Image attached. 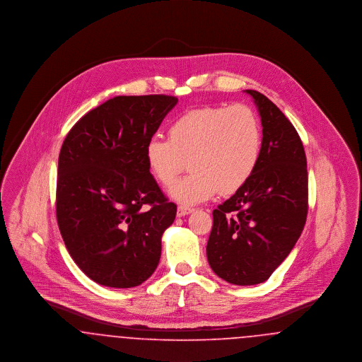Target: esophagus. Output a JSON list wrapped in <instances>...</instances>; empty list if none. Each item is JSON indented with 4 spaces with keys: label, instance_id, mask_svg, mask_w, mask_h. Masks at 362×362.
<instances>
[{
    "label": "esophagus",
    "instance_id": "esophagus-1",
    "mask_svg": "<svg viewBox=\"0 0 362 362\" xmlns=\"http://www.w3.org/2000/svg\"><path fill=\"white\" fill-rule=\"evenodd\" d=\"M192 211H194V209H192V207L179 206L177 207L176 214H177V217H185V216H187V214L192 213Z\"/></svg>",
    "mask_w": 362,
    "mask_h": 362
}]
</instances>
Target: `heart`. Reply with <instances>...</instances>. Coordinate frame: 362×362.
<instances>
[{
    "label": "heart",
    "instance_id": "obj_1",
    "mask_svg": "<svg viewBox=\"0 0 362 362\" xmlns=\"http://www.w3.org/2000/svg\"><path fill=\"white\" fill-rule=\"evenodd\" d=\"M168 137H152L145 146L151 173L171 187L189 160V173L171 189L183 205H197L241 189L255 173L262 152V129L245 104L206 105L179 115Z\"/></svg>",
    "mask_w": 362,
    "mask_h": 362
}]
</instances>
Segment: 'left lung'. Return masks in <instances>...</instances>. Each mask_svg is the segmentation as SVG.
<instances>
[{
	"label": "left lung",
	"instance_id": "left-lung-1",
	"mask_svg": "<svg viewBox=\"0 0 362 362\" xmlns=\"http://www.w3.org/2000/svg\"><path fill=\"white\" fill-rule=\"evenodd\" d=\"M262 122V152L250 180L213 210L206 254L211 270L233 285H257L273 274L298 240L308 213L303 142L272 100L247 89Z\"/></svg>",
	"mask_w": 362,
	"mask_h": 362
}]
</instances>
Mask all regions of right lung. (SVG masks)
Instances as JSON below:
<instances>
[{
    "instance_id": "1",
    "label": "right lung",
    "mask_w": 362,
    "mask_h": 362,
    "mask_svg": "<svg viewBox=\"0 0 362 362\" xmlns=\"http://www.w3.org/2000/svg\"><path fill=\"white\" fill-rule=\"evenodd\" d=\"M176 103L167 95L112 98L62 144L57 221L70 257L99 285L138 286L158 264L176 205L156 183L145 146Z\"/></svg>"
}]
</instances>
